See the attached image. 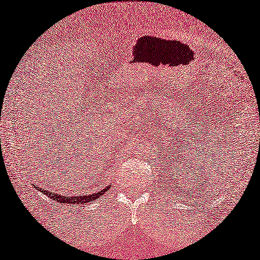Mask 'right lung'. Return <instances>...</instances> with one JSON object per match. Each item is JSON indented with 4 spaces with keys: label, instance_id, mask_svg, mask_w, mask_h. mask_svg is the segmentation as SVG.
<instances>
[{
    "label": "right lung",
    "instance_id": "add662e5",
    "mask_svg": "<svg viewBox=\"0 0 260 260\" xmlns=\"http://www.w3.org/2000/svg\"><path fill=\"white\" fill-rule=\"evenodd\" d=\"M109 187H106L103 190H100V192L98 193H94V194H89V195H85V197H63V195L61 194H58V193H50L48 192V190L45 189H41V192H43L45 194H48L50 198H51L52 200H54L56 202H60V203H79V204H82V203H88V202H91L93 201V200L98 199L99 197H102V195L106 192V190L108 189Z\"/></svg>",
    "mask_w": 260,
    "mask_h": 260
}]
</instances>
